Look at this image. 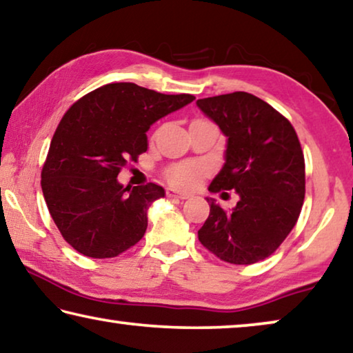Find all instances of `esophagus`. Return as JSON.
I'll return each instance as SVG.
<instances>
[{"label":"esophagus","instance_id":"1","mask_svg":"<svg viewBox=\"0 0 353 353\" xmlns=\"http://www.w3.org/2000/svg\"><path fill=\"white\" fill-rule=\"evenodd\" d=\"M168 196L177 198V199H187V198H190V193L177 192V190H172V188H170V190H168Z\"/></svg>","mask_w":353,"mask_h":353}]
</instances>
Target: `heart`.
Here are the masks:
<instances>
[{"mask_svg":"<svg viewBox=\"0 0 353 353\" xmlns=\"http://www.w3.org/2000/svg\"><path fill=\"white\" fill-rule=\"evenodd\" d=\"M199 174V168L194 165H181L172 168V170L168 171V179L172 183L181 187H188L196 181V177Z\"/></svg>","mask_w":353,"mask_h":353,"instance_id":"obj_1","label":"heart"}]
</instances>
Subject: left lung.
<instances>
[{
    "mask_svg": "<svg viewBox=\"0 0 353 353\" xmlns=\"http://www.w3.org/2000/svg\"><path fill=\"white\" fill-rule=\"evenodd\" d=\"M196 106L227 136L225 163L209 190H234L227 212L206 198L210 212L198 239L220 260L252 265L274 254L301 212L304 155L292 123L255 94L234 92L198 99Z\"/></svg>",
    "mask_w": 353,
    "mask_h": 353,
    "instance_id": "left-lung-1",
    "label": "left lung"
}]
</instances>
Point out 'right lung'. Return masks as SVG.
I'll return each instance as SVG.
<instances>
[{
	"mask_svg": "<svg viewBox=\"0 0 353 353\" xmlns=\"http://www.w3.org/2000/svg\"><path fill=\"white\" fill-rule=\"evenodd\" d=\"M194 99L131 82L108 83L68 109L42 168V193L57 228L79 254L112 259L139 243L157 183L123 187L120 170L147 150L150 125Z\"/></svg>",
	"mask_w": 353,
	"mask_h": 353,
	"instance_id": "obj_1",
	"label": "right lung"
}]
</instances>
